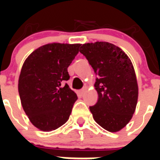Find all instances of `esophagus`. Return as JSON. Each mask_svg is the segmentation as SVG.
Masks as SVG:
<instances>
[{"label": "esophagus", "mask_w": 160, "mask_h": 160, "mask_svg": "<svg viewBox=\"0 0 160 160\" xmlns=\"http://www.w3.org/2000/svg\"><path fill=\"white\" fill-rule=\"evenodd\" d=\"M86 91H87V88H86V87H84L83 89H81V90L79 91V93H80V95H82V94L85 93V92H86Z\"/></svg>", "instance_id": "1"}]
</instances>
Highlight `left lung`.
Returning a JSON list of instances; mask_svg holds the SVG:
<instances>
[{
  "label": "left lung",
  "instance_id": "8db88e82",
  "mask_svg": "<svg viewBox=\"0 0 160 160\" xmlns=\"http://www.w3.org/2000/svg\"><path fill=\"white\" fill-rule=\"evenodd\" d=\"M96 78L98 98L90 111L94 120L110 132H118L133 117L138 99V85L130 59L118 46L107 42L81 45Z\"/></svg>",
  "mask_w": 160,
  "mask_h": 160
}]
</instances>
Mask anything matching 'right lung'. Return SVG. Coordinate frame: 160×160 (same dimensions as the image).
<instances>
[{
  "mask_svg": "<svg viewBox=\"0 0 160 160\" xmlns=\"http://www.w3.org/2000/svg\"><path fill=\"white\" fill-rule=\"evenodd\" d=\"M81 44L49 43L26 60L19 79V93L31 122L42 131L55 130L68 120L76 93L64 82L68 68Z\"/></svg>",
  "mask_w": 160,
  "mask_h": 160,
  "instance_id": "add662e5",
  "label": "right lung"
}]
</instances>
